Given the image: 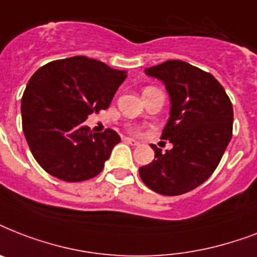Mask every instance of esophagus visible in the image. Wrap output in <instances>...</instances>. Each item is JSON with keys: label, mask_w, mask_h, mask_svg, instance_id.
<instances>
[{"label": "esophagus", "mask_w": 257, "mask_h": 257, "mask_svg": "<svg viewBox=\"0 0 257 257\" xmlns=\"http://www.w3.org/2000/svg\"><path fill=\"white\" fill-rule=\"evenodd\" d=\"M124 141L125 143H128V144L133 145V147H137V145H140V143L135 139H131V137H124Z\"/></svg>", "instance_id": "obj_1"}]
</instances>
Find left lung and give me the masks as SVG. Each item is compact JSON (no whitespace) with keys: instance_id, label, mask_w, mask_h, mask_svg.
<instances>
[{"instance_id":"left-lung-1","label":"left lung","mask_w":257,"mask_h":257,"mask_svg":"<svg viewBox=\"0 0 257 257\" xmlns=\"http://www.w3.org/2000/svg\"><path fill=\"white\" fill-rule=\"evenodd\" d=\"M145 73L165 84L171 100L161 139L173 148L140 168L147 187L177 196L199 187L215 172L232 137L233 109L229 97L211 73L180 60L147 68Z\"/></svg>"}]
</instances>
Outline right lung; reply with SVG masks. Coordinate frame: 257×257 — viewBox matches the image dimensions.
<instances>
[{
	"label": "right lung",
	"instance_id": "obj_1",
	"mask_svg": "<svg viewBox=\"0 0 257 257\" xmlns=\"http://www.w3.org/2000/svg\"><path fill=\"white\" fill-rule=\"evenodd\" d=\"M125 78V70L85 56L52 61L32 76L21 100L22 131L42 169L68 183L102 171L121 139L113 129L92 133L84 121L108 108Z\"/></svg>",
	"mask_w": 257,
	"mask_h": 257
}]
</instances>
